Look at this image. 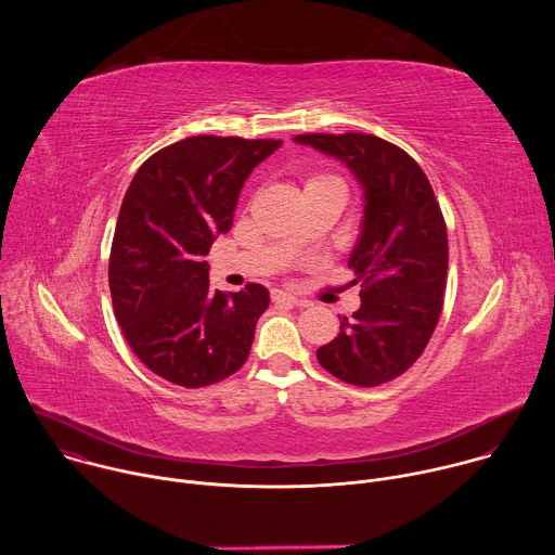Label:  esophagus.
Listing matches in <instances>:
<instances>
[{
  "label": "esophagus",
  "instance_id": "esophagus-1",
  "mask_svg": "<svg viewBox=\"0 0 555 555\" xmlns=\"http://www.w3.org/2000/svg\"><path fill=\"white\" fill-rule=\"evenodd\" d=\"M272 300H274V302H287V305L307 307V300H300V298H296L294 294H287V292H283V289H274V292H272Z\"/></svg>",
  "mask_w": 555,
  "mask_h": 555
}]
</instances>
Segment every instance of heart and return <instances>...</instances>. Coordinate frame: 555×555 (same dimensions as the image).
<instances>
[{"mask_svg":"<svg viewBox=\"0 0 555 555\" xmlns=\"http://www.w3.org/2000/svg\"><path fill=\"white\" fill-rule=\"evenodd\" d=\"M332 182H340L336 176H330V173H313L307 178L305 182V189L309 186H321V184H332Z\"/></svg>","mask_w":555,"mask_h":555,"instance_id":"heart-1","label":"heart"}]
</instances>
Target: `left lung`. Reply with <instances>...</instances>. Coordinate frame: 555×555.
Listing matches in <instances>:
<instances>
[{
    "instance_id": "left-lung-1",
    "label": "left lung",
    "mask_w": 555,
    "mask_h": 555,
    "mask_svg": "<svg viewBox=\"0 0 555 555\" xmlns=\"http://www.w3.org/2000/svg\"><path fill=\"white\" fill-rule=\"evenodd\" d=\"M343 160L364 189V219L349 257L362 305L315 351L347 384L379 386L424 353L443 309L448 230L433 186L413 157L371 133L294 138Z\"/></svg>"
}]
</instances>
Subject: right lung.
<instances>
[{"mask_svg": "<svg viewBox=\"0 0 555 555\" xmlns=\"http://www.w3.org/2000/svg\"><path fill=\"white\" fill-rule=\"evenodd\" d=\"M281 144L193 135L153 153L133 176L112 242L109 289L129 347L155 375L199 388L248 360L270 294L259 283L212 292L204 257L230 230L253 169Z\"/></svg>", "mask_w": 555, "mask_h": 555, "instance_id": "obj_1", "label": "right lung"}]
</instances>
